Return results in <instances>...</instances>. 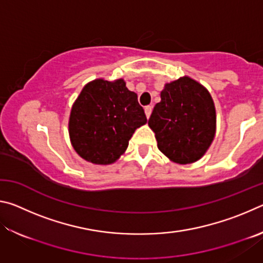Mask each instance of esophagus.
<instances>
[{
  "label": "esophagus",
  "mask_w": 263,
  "mask_h": 263,
  "mask_svg": "<svg viewBox=\"0 0 263 263\" xmlns=\"http://www.w3.org/2000/svg\"><path fill=\"white\" fill-rule=\"evenodd\" d=\"M151 114H152V106H151V105L145 106V115H146V117L149 118Z\"/></svg>",
  "instance_id": "esophagus-1"
}]
</instances>
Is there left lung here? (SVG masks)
<instances>
[{"instance_id": "8db88e82", "label": "left lung", "mask_w": 263, "mask_h": 263, "mask_svg": "<svg viewBox=\"0 0 263 263\" xmlns=\"http://www.w3.org/2000/svg\"><path fill=\"white\" fill-rule=\"evenodd\" d=\"M158 148L173 162L201 159L216 133L215 103L205 87L189 77L164 84L148 119Z\"/></svg>"}]
</instances>
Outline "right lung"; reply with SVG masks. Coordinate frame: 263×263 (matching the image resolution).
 Wrapping results in <instances>:
<instances>
[{
  "instance_id": "add662e5",
  "label": "right lung",
  "mask_w": 263,
  "mask_h": 263,
  "mask_svg": "<svg viewBox=\"0 0 263 263\" xmlns=\"http://www.w3.org/2000/svg\"><path fill=\"white\" fill-rule=\"evenodd\" d=\"M147 123L136 92L118 79L87 83L70 110L68 132L80 157L95 164H110L125 152L138 127Z\"/></svg>"
}]
</instances>
